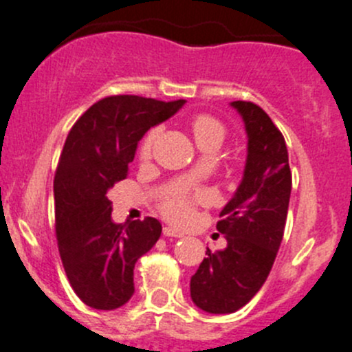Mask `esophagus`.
I'll list each match as a JSON object with an SVG mask.
<instances>
[{"label": "esophagus", "instance_id": "1", "mask_svg": "<svg viewBox=\"0 0 352 352\" xmlns=\"http://www.w3.org/2000/svg\"><path fill=\"white\" fill-rule=\"evenodd\" d=\"M163 235H165V236H177V239H180V236H184V233L180 232V230L173 228V226H165V228H163Z\"/></svg>", "mask_w": 352, "mask_h": 352}]
</instances>
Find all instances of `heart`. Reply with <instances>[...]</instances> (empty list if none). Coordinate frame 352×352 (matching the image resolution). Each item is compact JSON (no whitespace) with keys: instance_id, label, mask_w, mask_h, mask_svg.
I'll list each match as a JSON object with an SVG mask.
<instances>
[{"instance_id":"heart-1","label":"heart","mask_w":352,"mask_h":352,"mask_svg":"<svg viewBox=\"0 0 352 352\" xmlns=\"http://www.w3.org/2000/svg\"><path fill=\"white\" fill-rule=\"evenodd\" d=\"M192 133L196 138L199 146L204 150L209 146H221V143L225 141L226 129L218 119L211 116H197L192 120ZM160 129H151L150 133L144 136L143 143L140 146V156L141 158H148L151 155V150L155 146V141L158 138ZM206 192L201 189H180L172 192L170 196L163 199L162 209L166 214V218L173 219V221H184L190 216L192 212V206L197 202L204 201Z\"/></svg>"}]
</instances>
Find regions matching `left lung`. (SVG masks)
<instances>
[{
    "mask_svg": "<svg viewBox=\"0 0 352 352\" xmlns=\"http://www.w3.org/2000/svg\"><path fill=\"white\" fill-rule=\"evenodd\" d=\"M247 131L243 179L219 212L216 228L226 248L211 252L190 278V298L208 314H233L257 294L271 272L285 235L291 170L285 136L252 102L236 100Z\"/></svg>",
    "mask_w": 352,
    "mask_h": 352,
    "instance_id": "1",
    "label": "left lung"
}]
</instances>
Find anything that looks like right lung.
Here are the masks:
<instances>
[{"instance_id": "1", "label": "right lung", "mask_w": 352, "mask_h": 352, "mask_svg": "<svg viewBox=\"0 0 352 352\" xmlns=\"http://www.w3.org/2000/svg\"><path fill=\"white\" fill-rule=\"evenodd\" d=\"M186 100L113 95L71 127L54 177L56 235L69 285L95 310H116L134 293V265L162 235L155 218L112 221L107 192L127 177L138 143Z\"/></svg>"}]
</instances>
